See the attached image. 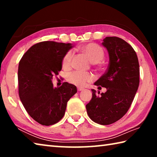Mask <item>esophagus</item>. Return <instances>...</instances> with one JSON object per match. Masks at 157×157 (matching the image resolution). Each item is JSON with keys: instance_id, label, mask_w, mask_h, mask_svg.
Instances as JSON below:
<instances>
[{"instance_id": "esophagus-1", "label": "esophagus", "mask_w": 157, "mask_h": 157, "mask_svg": "<svg viewBox=\"0 0 157 157\" xmlns=\"http://www.w3.org/2000/svg\"><path fill=\"white\" fill-rule=\"evenodd\" d=\"M83 90H84V89H83V88H80V87H78V91H83Z\"/></svg>"}]
</instances>
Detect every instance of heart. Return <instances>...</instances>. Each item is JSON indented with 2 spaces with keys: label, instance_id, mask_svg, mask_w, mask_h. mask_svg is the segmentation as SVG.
Masks as SVG:
<instances>
[{
  "label": "heart",
  "instance_id": "b5f03b06",
  "mask_svg": "<svg viewBox=\"0 0 157 157\" xmlns=\"http://www.w3.org/2000/svg\"><path fill=\"white\" fill-rule=\"evenodd\" d=\"M81 49L86 54L89 59L93 63H99L105 57V52L102 48L95 44H88L82 46ZM73 52L72 50H69L66 52L62 58V66L65 68L71 67L72 62ZM94 79V75L91 73L82 72L75 71L69 73L67 77V80L71 84L78 86H84L87 83Z\"/></svg>",
  "mask_w": 157,
  "mask_h": 157
}]
</instances>
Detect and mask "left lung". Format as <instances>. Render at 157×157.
<instances>
[{"mask_svg": "<svg viewBox=\"0 0 157 157\" xmlns=\"http://www.w3.org/2000/svg\"><path fill=\"white\" fill-rule=\"evenodd\" d=\"M102 44L107 50L109 63L94 84L105 87L107 91L98 95L91 89L92 98L86 109L93 121L107 125L120 120L131 106L139 85V63L136 52L123 39L107 36Z\"/></svg>", "mask_w": 157, "mask_h": 157, "instance_id": "1", "label": "left lung"}]
</instances>
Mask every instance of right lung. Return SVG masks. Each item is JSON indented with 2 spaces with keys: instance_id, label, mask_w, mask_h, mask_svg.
I'll use <instances>...</instances> for the list:
<instances>
[{
  "instance_id": "obj_1",
  "label": "right lung",
  "mask_w": 157,
  "mask_h": 157,
  "mask_svg": "<svg viewBox=\"0 0 157 157\" xmlns=\"http://www.w3.org/2000/svg\"><path fill=\"white\" fill-rule=\"evenodd\" d=\"M71 44L42 41L26 52L18 64V94L29 115L42 125L59 122L64 116L68 101L77 93L75 85L63 82L53 86V75L62 70V58Z\"/></svg>"
}]
</instances>
